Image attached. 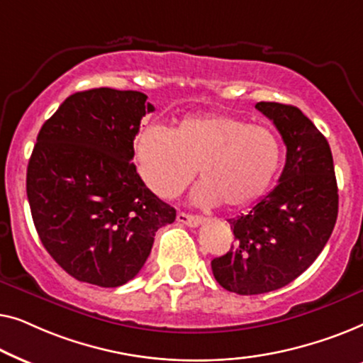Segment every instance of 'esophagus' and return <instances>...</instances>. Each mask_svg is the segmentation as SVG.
I'll return each mask as SVG.
<instances>
[{"mask_svg": "<svg viewBox=\"0 0 363 363\" xmlns=\"http://www.w3.org/2000/svg\"><path fill=\"white\" fill-rule=\"evenodd\" d=\"M177 221L182 223V225L190 226V228H196L198 225H201L203 223V218L195 216V215H188V213H178Z\"/></svg>", "mask_w": 363, "mask_h": 363, "instance_id": "esophagus-1", "label": "esophagus"}]
</instances>
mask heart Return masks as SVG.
<instances>
[{"instance_id":"obj_1","label":"heart","mask_w":363,"mask_h":363,"mask_svg":"<svg viewBox=\"0 0 363 363\" xmlns=\"http://www.w3.org/2000/svg\"><path fill=\"white\" fill-rule=\"evenodd\" d=\"M282 157L276 130L225 112L186 116L170 132L143 127L133 140L138 173L157 196L180 195L198 168L201 183L193 201L200 206L223 203L228 210H241L266 195Z\"/></svg>"}]
</instances>
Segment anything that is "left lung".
<instances>
[{
  "label": "left lung",
  "instance_id": "obj_1",
  "mask_svg": "<svg viewBox=\"0 0 363 363\" xmlns=\"http://www.w3.org/2000/svg\"><path fill=\"white\" fill-rule=\"evenodd\" d=\"M286 143L279 185L247 215L228 223L235 245L211 261L213 276L241 296L281 289L317 259L339 213L334 160L327 138L294 106L257 102Z\"/></svg>",
  "mask_w": 363,
  "mask_h": 363
}]
</instances>
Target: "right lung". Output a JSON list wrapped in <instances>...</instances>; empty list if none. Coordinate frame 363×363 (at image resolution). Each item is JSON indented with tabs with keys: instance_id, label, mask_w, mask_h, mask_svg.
Wrapping results in <instances>:
<instances>
[{
	"instance_id": "right-lung-1",
	"label": "right lung",
	"mask_w": 363,
	"mask_h": 363,
	"mask_svg": "<svg viewBox=\"0 0 363 363\" xmlns=\"http://www.w3.org/2000/svg\"><path fill=\"white\" fill-rule=\"evenodd\" d=\"M155 107L137 91L91 89L64 101L38 133L26 193L43 246L67 274L118 287L145 264L175 208L137 173L133 138Z\"/></svg>"
}]
</instances>
